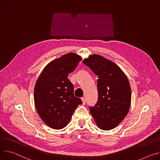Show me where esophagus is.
<instances>
[{
    "instance_id": "obj_1",
    "label": "esophagus",
    "mask_w": 160,
    "mask_h": 160,
    "mask_svg": "<svg viewBox=\"0 0 160 160\" xmlns=\"http://www.w3.org/2000/svg\"><path fill=\"white\" fill-rule=\"evenodd\" d=\"M81 100H82V104L84 105V104L86 103V99H85V98L82 97V98H81Z\"/></svg>"
}]
</instances>
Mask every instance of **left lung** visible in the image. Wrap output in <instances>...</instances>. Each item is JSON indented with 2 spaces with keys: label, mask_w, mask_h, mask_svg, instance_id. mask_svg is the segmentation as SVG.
I'll use <instances>...</instances> for the list:
<instances>
[{
  "label": "left lung",
  "mask_w": 160,
  "mask_h": 160,
  "mask_svg": "<svg viewBox=\"0 0 160 160\" xmlns=\"http://www.w3.org/2000/svg\"><path fill=\"white\" fill-rule=\"evenodd\" d=\"M98 76V101L90 112L98 128H116L127 115L131 103V88L127 77L114 62L92 55L82 61Z\"/></svg>",
  "instance_id": "8db88e82"
}]
</instances>
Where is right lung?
<instances>
[{
	"label": "right lung",
	"mask_w": 160,
	"mask_h": 160,
	"mask_svg": "<svg viewBox=\"0 0 160 160\" xmlns=\"http://www.w3.org/2000/svg\"><path fill=\"white\" fill-rule=\"evenodd\" d=\"M70 52L48 63L39 77L34 88L37 111L46 125L53 129L67 126L75 109L82 103L74 95V86L68 79L81 60Z\"/></svg>",
	"instance_id": "1"
}]
</instances>
